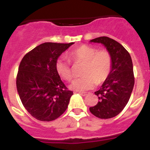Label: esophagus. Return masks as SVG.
<instances>
[{
	"mask_svg": "<svg viewBox=\"0 0 150 150\" xmlns=\"http://www.w3.org/2000/svg\"><path fill=\"white\" fill-rule=\"evenodd\" d=\"M79 93L81 95H82V96H86V95L88 94V92H79Z\"/></svg>",
	"mask_w": 150,
	"mask_h": 150,
	"instance_id": "esophagus-1",
	"label": "esophagus"
}]
</instances>
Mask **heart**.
I'll use <instances>...</instances> for the list:
<instances>
[{"label": "heart", "mask_w": 150, "mask_h": 150, "mask_svg": "<svg viewBox=\"0 0 150 150\" xmlns=\"http://www.w3.org/2000/svg\"><path fill=\"white\" fill-rule=\"evenodd\" d=\"M69 57L73 62H83L81 78L75 80L71 88L78 91L93 88L96 84H102L108 78L112 67V57L107 50H99L87 45H82L69 53ZM56 70L61 78L70 81L74 76L71 62L64 57H60L56 62Z\"/></svg>", "instance_id": "heart-1"}]
</instances>
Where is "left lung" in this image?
Returning a JSON list of instances; mask_svg holds the SVG:
<instances>
[{"label": "left lung", "mask_w": 150, "mask_h": 150, "mask_svg": "<svg viewBox=\"0 0 150 150\" xmlns=\"http://www.w3.org/2000/svg\"><path fill=\"white\" fill-rule=\"evenodd\" d=\"M91 42L106 47L112 57V67L108 78L95 92L99 102L89 110L99 118H112L123 110L131 97L134 86L132 59L128 51L113 39L103 36Z\"/></svg>", "instance_id": "left-lung-1"}]
</instances>
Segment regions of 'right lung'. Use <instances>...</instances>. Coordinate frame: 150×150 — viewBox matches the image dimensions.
<instances>
[{"label": "right lung", "mask_w": 150, "mask_h": 150, "mask_svg": "<svg viewBox=\"0 0 150 150\" xmlns=\"http://www.w3.org/2000/svg\"><path fill=\"white\" fill-rule=\"evenodd\" d=\"M74 43H44L22 58L16 75V88L28 112L40 121H52L65 112L73 92L56 70L59 57Z\"/></svg>", "instance_id": "1"}]
</instances>
